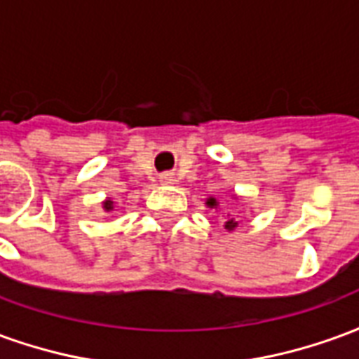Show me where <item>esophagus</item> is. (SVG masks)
<instances>
[{
    "instance_id": "esophagus-1",
    "label": "esophagus",
    "mask_w": 359,
    "mask_h": 359,
    "mask_svg": "<svg viewBox=\"0 0 359 359\" xmlns=\"http://www.w3.org/2000/svg\"><path fill=\"white\" fill-rule=\"evenodd\" d=\"M159 182H161V184H172V182H175L172 172H163V175L159 177Z\"/></svg>"
}]
</instances>
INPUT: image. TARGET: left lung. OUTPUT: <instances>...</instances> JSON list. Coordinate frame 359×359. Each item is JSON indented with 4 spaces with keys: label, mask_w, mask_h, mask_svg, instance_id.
I'll list each match as a JSON object with an SVG mask.
<instances>
[{
    "label": "left lung",
    "mask_w": 359,
    "mask_h": 359,
    "mask_svg": "<svg viewBox=\"0 0 359 359\" xmlns=\"http://www.w3.org/2000/svg\"><path fill=\"white\" fill-rule=\"evenodd\" d=\"M233 198L236 200V194H233ZM205 205H208L210 210H215V211L221 210L219 200L217 198H213V196H210V198L205 200ZM221 223H223V226H225L229 233H234L241 221H238V215H233V213H221Z\"/></svg>",
    "instance_id": "8db88e82"
}]
</instances>
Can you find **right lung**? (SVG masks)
<instances>
[{
  "mask_svg": "<svg viewBox=\"0 0 359 359\" xmlns=\"http://www.w3.org/2000/svg\"><path fill=\"white\" fill-rule=\"evenodd\" d=\"M102 208H103V211H105V213H111V211H113V208H115V205H113V200H111V198L103 200Z\"/></svg>",
  "mask_w": 359,
  "mask_h": 359,
  "instance_id": "right-lung-1",
  "label": "right lung"
}]
</instances>
